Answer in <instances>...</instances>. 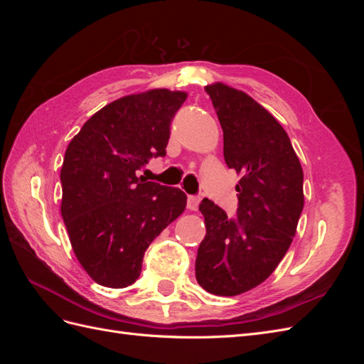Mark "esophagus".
<instances>
[{
	"label": "esophagus",
	"instance_id": "1",
	"mask_svg": "<svg viewBox=\"0 0 364 364\" xmlns=\"http://www.w3.org/2000/svg\"><path fill=\"white\" fill-rule=\"evenodd\" d=\"M199 203H200V197L199 196H188V200H186V206H188V209H191V211H196V209L199 208Z\"/></svg>",
	"mask_w": 364,
	"mask_h": 364
}]
</instances>
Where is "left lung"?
I'll use <instances>...</instances> for the list:
<instances>
[{
	"instance_id": "obj_1",
	"label": "left lung",
	"mask_w": 364,
	"mask_h": 364,
	"mask_svg": "<svg viewBox=\"0 0 364 364\" xmlns=\"http://www.w3.org/2000/svg\"><path fill=\"white\" fill-rule=\"evenodd\" d=\"M223 129V155L241 174L237 217L203 199L206 235L196 279L217 296H237L266 281L287 253L304 208V171L287 132L243 91L205 86Z\"/></svg>"
}]
</instances>
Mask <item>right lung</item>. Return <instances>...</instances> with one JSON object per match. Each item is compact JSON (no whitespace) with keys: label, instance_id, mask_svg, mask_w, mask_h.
Masks as SVG:
<instances>
[{"label":"right lung","instance_id":"right-lung-1","mask_svg":"<svg viewBox=\"0 0 364 364\" xmlns=\"http://www.w3.org/2000/svg\"><path fill=\"white\" fill-rule=\"evenodd\" d=\"M185 100L186 92L168 90L118 98L87 119L65 151L63 222L77 259L105 287L134 284L151 241L185 211L182 190L136 174L165 156Z\"/></svg>","mask_w":364,"mask_h":364}]
</instances>
